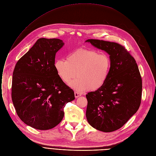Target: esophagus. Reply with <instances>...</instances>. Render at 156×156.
Instances as JSON below:
<instances>
[{
    "label": "esophagus",
    "mask_w": 156,
    "mask_h": 156,
    "mask_svg": "<svg viewBox=\"0 0 156 156\" xmlns=\"http://www.w3.org/2000/svg\"><path fill=\"white\" fill-rule=\"evenodd\" d=\"M74 95H75V98H77L80 97V95H80L79 92H74Z\"/></svg>",
    "instance_id": "1"
}]
</instances>
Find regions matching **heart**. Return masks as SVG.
Here are the masks:
<instances>
[{
    "label": "heart",
    "mask_w": 156,
    "mask_h": 156,
    "mask_svg": "<svg viewBox=\"0 0 156 156\" xmlns=\"http://www.w3.org/2000/svg\"><path fill=\"white\" fill-rule=\"evenodd\" d=\"M111 67L108 55L88 49H77L69 54L66 60L57 59L54 63L57 76L64 83H69L77 76L70 86L78 92L101 88L108 78Z\"/></svg>",
    "instance_id": "obj_1"
}]
</instances>
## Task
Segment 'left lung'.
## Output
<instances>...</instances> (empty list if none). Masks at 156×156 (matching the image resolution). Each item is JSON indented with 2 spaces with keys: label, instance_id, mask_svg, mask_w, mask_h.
<instances>
[{
  "label": "left lung",
  "instance_id": "8db88e82",
  "mask_svg": "<svg viewBox=\"0 0 156 156\" xmlns=\"http://www.w3.org/2000/svg\"><path fill=\"white\" fill-rule=\"evenodd\" d=\"M109 55L108 78L99 89L86 94V118L97 130L110 133L122 127L139 108L142 79L134 58L124 47L96 39L86 41Z\"/></svg>",
  "mask_w": 156,
  "mask_h": 156
}]
</instances>
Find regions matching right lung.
Wrapping results in <instances>:
<instances>
[{"label":"right lung","mask_w":156,"mask_h":156,"mask_svg":"<svg viewBox=\"0 0 156 156\" xmlns=\"http://www.w3.org/2000/svg\"><path fill=\"white\" fill-rule=\"evenodd\" d=\"M64 45L58 39H39L17 62L12 83V100L26 124L51 129L62 120L66 104L75 99L73 90L57 74V52Z\"/></svg>","instance_id":"add662e5"}]
</instances>
